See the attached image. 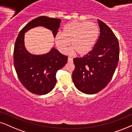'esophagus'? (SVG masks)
Returning <instances> with one entry per match:
<instances>
[{"label":"esophagus","mask_w":132,"mask_h":132,"mask_svg":"<svg viewBox=\"0 0 132 132\" xmlns=\"http://www.w3.org/2000/svg\"><path fill=\"white\" fill-rule=\"evenodd\" d=\"M68 62L72 63L73 62V59H72V58H71V57H68Z\"/></svg>","instance_id":"1"}]
</instances>
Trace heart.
Instances as JSON below:
<instances>
[{
	"label": "heart",
	"instance_id": "obj_1",
	"mask_svg": "<svg viewBox=\"0 0 132 132\" xmlns=\"http://www.w3.org/2000/svg\"><path fill=\"white\" fill-rule=\"evenodd\" d=\"M99 32V28L95 23L73 21L65 25L62 33L56 35L55 44L60 51L64 54L68 51L70 42L73 52L84 55L92 50Z\"/></svg>",
	"mask_w": 132,
	"mask_h": 132
}]
</instances>
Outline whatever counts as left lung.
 <instances>
[{
  "label": "left lung",
  "mask_w": 132,
  "mask_h": 132,
  "mask_svg": "<svg viewBox=\"0 0 132 132\" xmlns=\"http://www.w3.org/2000/svg\"><path fill=\"white\" fill-rule=\"evenodd\" d=\"M98 22L100 34L94 48L84 57L73 59V82L86 94H96L108 85L119 61L118 38L106 24L100 20Z\"/></svg>",
  "instance_id": "left-lung-1"
}]
</instances>
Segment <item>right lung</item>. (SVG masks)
<instances>
[{
	"label": "right lung",
	"mask_w": 132,
	"mask_h": 132,
	"mask_svg": "<svg viewBox=\"0 0 132 132\" xmlns=\"http://www.w3.org/2000/svg\"><path fill=\"white\" fill-rule=\"evenodd\" d=\"M60 19L40 16L29 22L20 31L14 49V65L17 77L25 88L37 95H45L55 87L58 70L67 63L68 57L55 48L43 55L28 52L24 45V35L31 28L44 26L52 31L54 37L60 25Z\"/></svg>",
	"instance_id": "right-lung-1"
}]
</instances>
